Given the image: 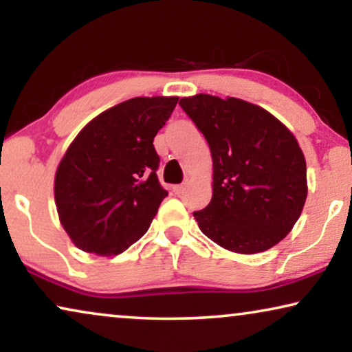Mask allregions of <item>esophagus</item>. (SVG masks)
<instances>
[{
    "instance_id": "34e87169",
    "label": "esophagus",
    "mask_w": 352,
    "mask_h": 352,
    "mask_svg": "<svg viewBox=\"0 0 352 352\" xmlns=\"http://www.w3.org/2000/svg\"><path fill=\"white\" fill-rule=\"evenodd\" d=\"M184 190H186V184H179V186L173 187V192H175L176 195H181Z\"/></svg>"
}]
</instances>
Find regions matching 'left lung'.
I'll return each mask as SVG.
<instances>
[{
  "label": "left lung",
  "instance_id": "left-lung-1",
  "mask_svg": "<svg viewBox=\"0 0 352 352\" xmlns=\"http://www.w3.org/2000/svg\"><path fill=\"white\" fill-rule=\"evenodd\" d=\"M208 141L213 197L194 218L229 252L254 254L293 229L307 197L306 160L285 124L237 98L195 94L179 100Z\"/></svg>",
  "mask_w": 352,
  "mask_h": 352
}]
</instances>
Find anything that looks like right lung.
Here are the masks:
<instances>
[{
  "mask_svg": "<svg viewBox=\"0 0 352 352\" xmlns=\"http://www.w3.org/2000/svg\"><path fill=\"white\" fill-rule=\"evenodd\" d=\"M176 96L133 98L91 120L57 166V214L76 248L98 256L123 253L151 228L168 195L158 182L153 138Z\"/></svg>",
  "mask_w": 352,
  "mask_h": 352,
  "instance_id": "add662e5",
  "label": "right lung"
}]
</instances>
